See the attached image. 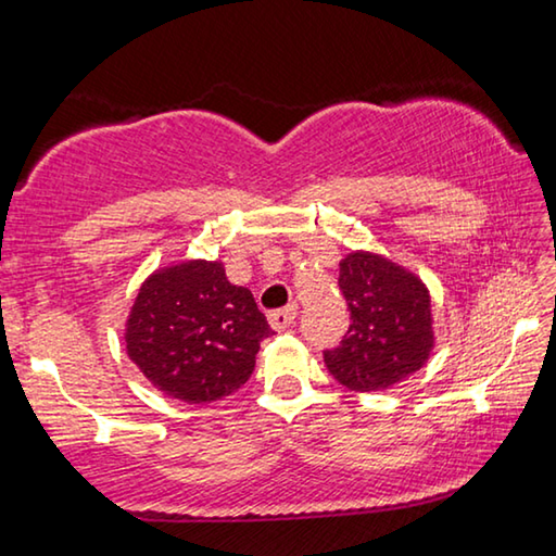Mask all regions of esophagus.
Masks as SVG:
<instances>
[{
  "label": "esophagus",
  "instance_id": "1",
  "mask_svg": "<svg viewBox=\"0 0 556 556\" xmlns=\"http://www.w3.org/2000/svg\"><path fill=\"white\" fill-rule=\"evenodd\" d=\"M296 318V308L294 306H287V308H277V312L269 314V326L275 328V331H285L291 324H294Z\"/></svg>",
  "mask_w": 556,
  "mask_h": 556
}]
</instances>
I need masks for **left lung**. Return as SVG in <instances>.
Here are the masks:
<instances>
[{
    "label": "left lung",
    "mask_w": 556,
    "mask_h": 556,
    "mask_svg": "<svg viewBox=\"0 0 556 556\" xmlns=\"http://www.w3.org/2000/svg\"><path fill=\"white\" fill-rule=\"evenodd\" d=\"M351 326L324 363L355 392L388 390L425 368L434 351V318L425 281L375 252L357 250L341 260L338 277Z\"/></svg>",
    "instance_id": "obj_1"
}]
</instances>
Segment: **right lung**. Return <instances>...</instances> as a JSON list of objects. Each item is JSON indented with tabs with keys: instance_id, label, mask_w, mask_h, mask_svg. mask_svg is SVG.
Returning <instances> with one entry per match:
<instances>
[{
	"instance_id": "obj_1",
	"label": "right lung",
	"mask_w": 556,
	"mask_h": 556,
	"mask_svg": "<svg viewBox=\"0 0 556 556\" xmlns=\"http://www.w3.org/2000/svg\"><path fill=\"white\" fill-rule=\"evenodd\" d=\"M269 333L252 291L230 285L218 260H186L152 271L125 324L129 361L156 390L188 404L240 390Z\"/></svg>"
}]
</instances>
